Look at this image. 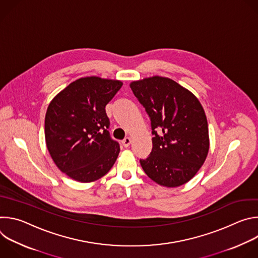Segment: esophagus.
I'll use <instances>...</instances> for the list:
<instances>
[{"label": "esophagus", "mask_w": 258, "mask_h": 258, "mask_svg": "<svg viewBox=\"0 0 258 258\" xmlns=\"http://www.w3.org/2000/svg\"><path fill=\"white\" fill-rule=\"evenodd\" d=\"M121 143H122L123 147H125V148H127V147H128L131 144H132V139L127 137V138H125V139H124V140H123Z\"/></svg>", "instance_id": "esophagus-1"}]
</instances>
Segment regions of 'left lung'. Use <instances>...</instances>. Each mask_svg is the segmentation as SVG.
<instances>
[{
	"label": "left lung",
	"mask_w": 258,
	"mask_h": 258,
	"mask_svg": "<svg viewBox=\"0 0 258 258\" xmlns=\"http://www.w3.org/2000/svg\"><path fill=\"white\" fill-rule=\"evenodd\" d=\"M130 87L149 114L154 135L149 157L140 160L142 168L162 187L185 185L201 168L209 151L208 123L200 101L164 77L134 81Z\"/></svg>",
	"instance_id": "1"
}]
</instances>
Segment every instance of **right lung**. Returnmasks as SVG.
I'll list each match as a JSON object with an SVG mask.
<instances>
[{"instance_id":"right-lung-1","label":"right lung","mask_w":258,"mask_h":258,"mask_svg":"<svg viewBox=\"0 0 258 258\" xmlns=\"http://www.w3.org/2000/svg\"><path fill=\"white\" fill-rule=\"evenodd\" d=\"M121 87L118 80L81 78L50 102L46 145L56 166L70 178L92 182L114 165L120 148L109 137L105 107Z\"/></svg>"}]
</instances>
